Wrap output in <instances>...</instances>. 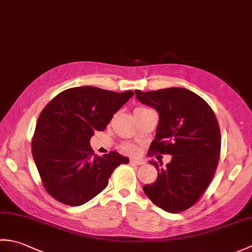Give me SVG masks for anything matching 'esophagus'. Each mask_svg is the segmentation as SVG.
<instances>
[{"instance_id":"esophagus-1","label":"esophagus","mask_w":252,"mask_h":252,"mask_svg":"<svg viewBox=\"0 0 252 252\" xmlns=\"http://www.w3.org/2000/svg\"><path fill=\"white\" fill-rule=\"evenodd\" d=\"M130 163H131V164H135V165H141V164L145 163V161H144V160H142V159L131 158V159H130Z\"/></svg>"}]
</instances>
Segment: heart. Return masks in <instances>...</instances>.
Listing matches in <instances>:
<instances>
[{
    "mask_svg": "<svg viewBox=\"0 0 252 252\" xmlns=\"http://www.w3.org/2000/svg\"><path fill=\"white\" fill-rule=\"evenodd\" d=\"M136 109H144V108L143 107H138V108H136ZM122 149L127 154H135L137 152L136 147L133 145V144H125V145L122 146Z\"/></svg>",
    "mask_w": 252,
    "mask_h": 252,
    "instance_id": "b5f03b06",
    "label": "heart"
}]
</instances>
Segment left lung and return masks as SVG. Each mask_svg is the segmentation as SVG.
<instances>
[{
  "label": "left lung",
  "mask_w": 252,
  "mask_h": 252,
  "mask_svg": "<svg viewBox=\"0 0 252 252\" xmlns=\"http://www.w3.org/2000/svg\"><path fill=\"white\" fill-rule=\"evenodd\" d=\"M134 92L142 104L159 114L156 137L148 153L172 156L165 168L152 160L158 176L155 183L144 185V192L164 211H184L205 192L220 159L221 133L215 112L205 99L187 89Z\"/></svg>",
  "instance_id": "obj_1"
}]
</instances>
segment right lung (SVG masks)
Returning a JSON list of instances; mask_svg holds the SVG:
<instances>
[{
    "instance_id": "add662e5",
    "label": "right lung",
    "mask_w": 252,
    "mask_h": 252,
    "mask_svg": "<svg viewBox=\"0 0 252 252\" xmlns=\"http://www.w3.org/2000/svg\"><path fill=\"white\" fill-rule=\"evenodd\" d=\"M134 93L94 87L65 90L39 116L32 156L45 190L68 206H81L105 189L114 170L129 158L112 151L99 157L90 140L104 131L114 114Z\"/></svg>"
}]
</instances>
